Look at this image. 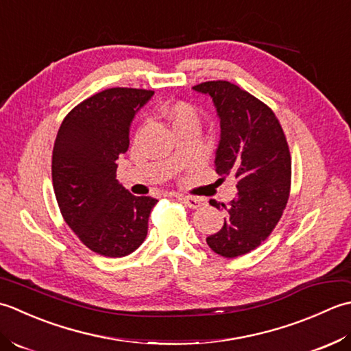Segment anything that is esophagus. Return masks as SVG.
Masks as SVG:
<instances>
[{
	"label": "esophagus",
	"instance_id": "esophagus-1",
	"mask_svg": "<svg viewBox=\"0 0 351 351\" xmlns=\"http://www.w3.org/2000/svg\"><path fill=\"white\" fill-rule=\"evenodd\" d=\"M182 202L191 207V209H198V207H202L204 204V202L202 198H197V197H182Z\"/></svg>",
	"mask_w": 351,
	"mask_h": 351
}]
</instances>
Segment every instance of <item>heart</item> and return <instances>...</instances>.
Returning <instances> with one entry per match:
<instances>
[{"mask_svg":"<svg viewBox=\"0 0 351 351\" xmlns=\"http://www.w3.org/2000/svg\"><path fill=\"white\" fill-rule=\"evenodd\" d=\"M162 117L165 118L174 132L188 125H198V112L192 104L184 101L169 103L162 109Z\"/></svg>","mask_w":351,"mask_h":351,"instance_id":"heart-1","label":"heart"}]
</instances>
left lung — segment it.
Here are the masks:
<instances>
[{"instance_id": "left-lung-1", "label": "left lung", "mask_w": 351, "mask_h": 351, "mask_svg": "<svg viewBox=\"0 0 351 351\" xmlns=\"http://www.w3.org/2000/svg\"><path fill=\"white\" fill-rule=\"evenodd\" d=\"M197 92L217 107L221 139L215 156L219 180L236 178L238 194L227 206L224 226L206 238L217 254L238 257L253 252L280 221L291 191V153L283 128L269 107L230 82H204Z\"/></svg>"}]
</instances>
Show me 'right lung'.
I'll use <instances>...</instances> for the list:
<instances>
[{"instance_id":"add662e5","label":"right lung","mask_w":351,"mask_h":351,"mask_svg":"<svg viewBox=\"0 0 351 351\" xmlns=\"http://www.w3.org/2000/svg\"><path fill=\"white\" fill-rule=\"evenodd\" d=\"M153 90L110 88L86 98L63 119L53 148V188L65 223L92 252L133 253L147 238L157 199L134 197L117 180L136 113Z\"/></svg>"}]
</instances>
